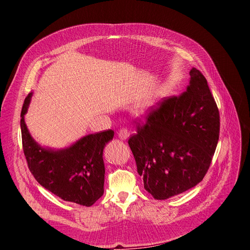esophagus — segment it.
<instances>
[{"label":"esophagus","instance_id":"obj_1","mask_svg":"<svg viewBox=\"0 0 250 250\" xmlns=\"http://www.w3.org/2000/svg\"><path fill=\"white\" fill-rule=\"evenodd\" d=\"M118 137L120 140L122 141H127L128 139H129V132H128L127 129H125V128H123V129H121L118 133Z\"/></svg>","mask_w":250,"mask_h":250}]
</instances>
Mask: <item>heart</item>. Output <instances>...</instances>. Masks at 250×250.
I'll return each instance as SVG.
<instances>
[{
	"label": "heart",
	"instance_id": "b5f03b06",
	"mask_svg": "<svg viewBox=\"0 0 250 250\" xmlns=\"http://www.w3.org/2000/svg\"><path fill=\"white\" fill-rule=\"evenodd\" d=\"M148 110H149V105H147V104L140 105V107H139L140 115H146V113L148 112Z\"/></svg>",
	"mask_w": 250,
	"mask_h": 250
}]
</instances>
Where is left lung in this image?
<instances>
[{"label": "left lung", "instance_id": "obj_1", "mask_svg": "<svg viewBox=\"0 0 250 250\" xmlns=\"http://www.w3.org/2000/svg\"><path fill=\"white\" fill-rule=\"evenodd\" d=\"M180 97L169 98L128 141L144 188L157 200L199 184L219 140L220 117L208 81L195 67Z\"/></svg>", "mask_w": 250, "mask_h": 250}]
</instances>
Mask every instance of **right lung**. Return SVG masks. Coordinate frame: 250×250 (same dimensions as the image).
<instances>
[{
  "instance_id": "add662e5",
  "label": "right lung",
  "mask_w": 250,
  "mask_h": 250,
  "mask_svg": "<svg viewBox=\"0 0 250 250\" xmlns=\"http://www.w3.org/2000/svg\"><path fill=\"white\" fill-rule=\"evenodd\" d=\"M33 93L25 99L21 112V130L28 167L42 187L65 201L90 207L104 193L103 150L112 130L84 135L71 146L43 147L30 134L25 122Z\"/></svg>"
}]
</instances>
